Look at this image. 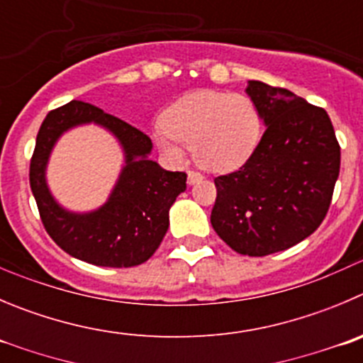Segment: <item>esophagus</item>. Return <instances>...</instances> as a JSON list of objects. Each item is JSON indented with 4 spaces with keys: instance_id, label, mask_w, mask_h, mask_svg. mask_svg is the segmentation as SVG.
I'll return each mask as SVG.
<instances>
[{
    "instance_id": "esophagus-1",
    "label": "esophagus",
    "mask_w": 363,
    "mask_h": 363,
    "mask_svg": "<svg viewBox=\"0 0 363 363\" xmlns=\"http://www.w3.org/2000/svg\"><path fill=\"white\" fill-rule=\"evenodd\" d=\"M201 179H203L201 172H198V171H189V174H187V184H189V185L199 184Z\"/></svg>"
}]
</instances>
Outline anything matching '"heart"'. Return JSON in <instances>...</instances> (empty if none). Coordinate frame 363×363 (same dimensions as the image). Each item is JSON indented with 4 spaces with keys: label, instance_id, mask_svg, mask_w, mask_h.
Segmentation results:
<instances>
[{
    "label": "heart",
    "instance_id": "1",
    "mask_svg": "<svg viewBox=\"0 0 363 363\" xmlns=\"http://www.w3.org/2000/svg\"><path fill=\"white\" fill-rule=\"evenodd\" d=\"M155 140L174 162H184L192 147L201 167L228 172L246 164L257 150L260 116L247 96L189 92L165 110L164 123L155 126Z\"/></svg>",
    "mask_w": 363,
    "mask_h": 363
}]
</instances>
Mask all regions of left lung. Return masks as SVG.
Listing matches in <instances>:
<instances>
[{"mask_svg": "<svg viewBox=\"0 0 363 363\" xmlns=\"http://www.w3.org/2000/svg\"><path fill=\"white\" fill-rule=\"evenodd\" d=\"M265 132L246 164L217 176L210 223L233 251L265 257L296 246L326 217L340 146L326 110L287 89L247 82Z\"/></svg>", "mask_w": 363, "mask_h": 363, "instance_id": "1", "label": "left lung"}]
</instances>
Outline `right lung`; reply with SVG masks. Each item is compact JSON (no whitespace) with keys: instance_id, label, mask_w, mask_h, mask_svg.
Segmentation results:
<instances>
[{"instance_id":"add662e5","label":"right lung","mask_w":363,"mask_h":363,"mask_svg":"<svg viewBox=\"0 0 363 363\" xmlns=\"http://www.w3.org/2000/svg\"><path fill=\"white\" fill-rule=\"evenodd\" d=\"M94 122L108 129L125 153V165L105 206L71 213L56 203L45 182L49 155L71 127ZM151 139L132 124L84 101L46 116L30 162V187L51 239L71 257L101 267H133L151 258L169 228V208L187 189V174L162 169L150 158Z\"/></svg>"}]
</instances>
